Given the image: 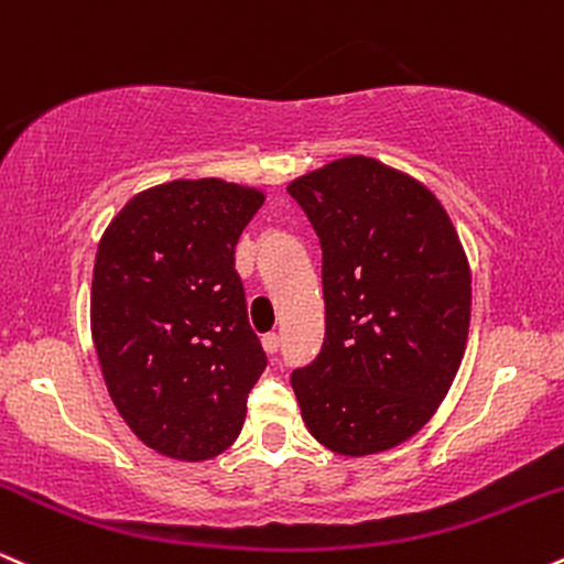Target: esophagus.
I'll return each mask as SVG.
<instances>
[{"instance_id":"34e87169","label":"esophagus","mask_w":564,"mask_h":564,"mask_svg":"<svg viewBox=\"0 0 564 564\" xmlns=\"http://www.w3.org/2000/svg\"><path fill=\"white\" fill-rule=\"evenodd\" d=\"M263 350H267L269 356H276V350H280V335L276 333H269V335H263Z\"/></svg>"}]
</instances>
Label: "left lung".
<instances>
[{"instance_id": "left-lung-1", "label": "left lung", "mask_w": 564, "mask_h": 564, "mask_svg": "<svg viewBox=\"0 0 564 564\" xmlns=\"http://www.w3.org/2000/svg\"><path fill=\"white\" fill-rule=\"evenodd\" d=\"M288 192L322 245L324 346L295 369L308 433L340 456L395 448L427 425L467 348L473 274L452 218L414 176L348 155Z\"/></svg>"}]
</instances>
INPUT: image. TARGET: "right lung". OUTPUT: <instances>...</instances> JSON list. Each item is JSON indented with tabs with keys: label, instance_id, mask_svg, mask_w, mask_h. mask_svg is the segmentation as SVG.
Segmentation results:
<instances>
[{
	"label": "right lung",
	"instance_id": "obj_1",
	"mask_svg": "<svg viewBox=\"0 0 564 564\" xmlns=\"http://www.w3.org/2000/svg\"><path fill=\"white\" fill-rule=\"evenodd\" d=\"M263 200L224 178H174L131 197L99 240V369L131 433L171 459L227 452L267 369L235 271V245Z\"/></svg>",
	"mask_w": 564,
	"mask_h": 564
}]
</instances>
